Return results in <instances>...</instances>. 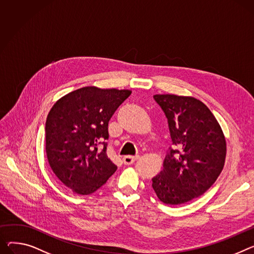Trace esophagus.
Here are the masks:
<instances>
[{
	"mask_svg": "<svg viewBox=\"0 0 254 254\" xmlns=\"http://www.w3.org/2000/svg\"><path fill=\"white\" fill-rule=\"evenodd\" d=\"M139 159V156H129V155H127L123 158V161L126 165H129V164H132L134 161Z\"/></svg>",
	"mask_w": 254,
	"mask_h": 254,
	"instance_id": "esophagus-1",
	"label": "esophagus"
}]
</instances>
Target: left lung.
<instances>
[{"label": "left lung", "mask_w": 254, "mask_h": 254, "mask_svg": "<svg viewBox=\"0 0 254 254\" xmlns=\"http://www.w3.org/2000/svg\"><path fill=\"white\" fill-rule=\"evenodd\" d=\"M163 110L173 144L152 188L165 204L179 205L205 193L222 173L227 143L208 107L190 96H153Z\"/></svg>", "instance_id": "1"}]
</instances>
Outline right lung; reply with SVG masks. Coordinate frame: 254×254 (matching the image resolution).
<instances>
[{
	"label": "right lung",
	"instance_id": "obj_1",
	"mask_svg": "<svg viewBox=\"0 0 254 254\" xmlns=\"http://www.w3.org/2000/svg\"><path fill=\"white\" fill-rule=\"evenodd\" d=\"M129 90L83 87L60 98L46 121V153L56 177L78 195L103 186L117 166L106 153L108 123ZM104 148H102V146Z\"/></svg>",
	"mask_w": 254,
	"mask_h": 254
}]
</instances>
